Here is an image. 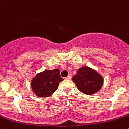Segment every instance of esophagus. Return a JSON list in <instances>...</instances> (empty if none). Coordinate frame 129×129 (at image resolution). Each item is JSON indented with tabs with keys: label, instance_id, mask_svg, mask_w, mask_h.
Instances as JSON below:
<instances>
[{
	"label": "esophagus",
	"instance_id": "obj_1",
	"mask_svg": "<svg viewBox=\"0 0 129 129\" xmlns=\"http://www.w3.org/2000/svg\"><path fill=\"white\" fill-rule=\"evenodd\" d=\"M71 77H72V76H71V74H70V75H68V76L66 78V79H67V80H70V79L71 78Z\"/></svg>",
	"mask_w": 129,
	"mask_h": 129
}]
</instances>
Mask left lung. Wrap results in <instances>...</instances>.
Returning a JSON list of instances; mask_svg holds the SVG:
<instances>
[{
	"label": "left lung",
	"mask_w": 129,
	"mask_h": 129,
	"mask_svg": "<svg viewBox=\"0 0 129 129\" xmlns=\"http://www.w3.org/2000/svg\"><path fill=\"white\" fill-rule=\"evenodd\" d=\"M73 81L81 92L92 95L97 92L103 85V78L97 72L87 66L77 70L76 75L73 76Z\"/></svg>",
	"instance_id": "left-lung-1"
}]
</instances>
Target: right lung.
<instances>
[{"mask_svg": "<svg viewBox=\"0 0 129 129\" xmlns=\"http://www.w3.org/2000/svg\"><path fill=\"white\" fill-rule=\"evenodd\" d=\"M63 80L58 69L46 70L38 74L31 81V87L39 97H48L56 91L59 82Z\"/></svg>", "mask_w": 129, "mask_h": 129, "instance_id": "obj_1", "label": "right lung"}]
</instances>
